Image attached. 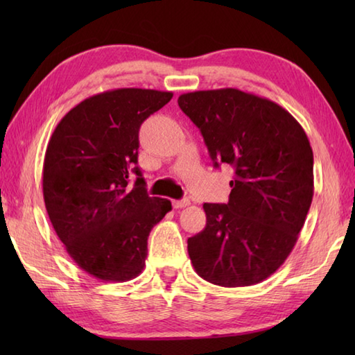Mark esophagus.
<instances>
[{
	"label": "esophagus",
	"mask_w": 355,
	"mask_h": 355,
	"mask_svg": "<svg viewBox=\"0 0 355 355\" xmlns=\"http://www.w3.org/2000/svg\"><path fill=\"white\" fill-rule=\"evenodd\" d=\"M172 205H173V207H175V209H183V207H186V206H189L191 201H189V198L175 200V201H172Z\"/></svg>",
	"instance_id": "34e87169"
}]
</instances>
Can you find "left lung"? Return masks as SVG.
Returning <instances> with one entry per match:
<instances>
[{"label":"left lung","instance_id":"left-lung-1","mask_svg":"<svg viewBox=\"0 0 355 355\" xmlns=\"http://www.w3.org/2000/svg\"><path fill=\"white\" fill-rule=\"evenodd\" d=\"M200 128L209 154L235 169L227 205L205 202L206 227L187 239L205 281L248 286L288 258L314 193L313 149L304 128L281 105L236 88L178 97Z\"/></svg>","mask_w":355,"mask_h":355}]
</instances>
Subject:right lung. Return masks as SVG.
I'll list each match as a JSON object with an SVG mask.
<instances>
[{"label": "right lung", "instance_id": "add662e5", "mask_svg": "<svg viewBox=\"0 0 355 355\" xmlns=\"http://www.w3.org/2000/svg\"><path fill=\"white\" fill-rule=\"evenodd\" d=\"M172 96L110 89L78 103L51 134L42 168L45 209L70 258L101 281L139 276L150 230L172 210L169 200L149 197L135 166L140 125ZM132 171L138 180L130 188Z\"/></svg>", "mask_w": 355, "mask_h": 355}]
</instances>
